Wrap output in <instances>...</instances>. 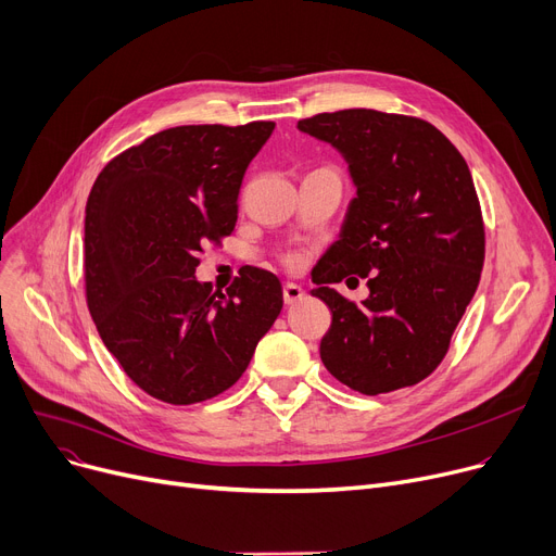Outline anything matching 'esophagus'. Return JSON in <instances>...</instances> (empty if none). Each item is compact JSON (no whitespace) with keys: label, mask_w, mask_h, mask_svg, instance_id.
<instances>
[{"label":"esophagus","mask_w":556,"mask_h":556,"mask_svg":"<svg viewBox=\"0 0 556 556\" xmlns=\"http://www.w3.org/2000/svg\"><path fill=\"white\" fill-rule=\"evenodd\" d=\"M303 296H305V292H303L301 285H296V282H285L282 285V299H285L287 305H294V303L303 301Z\"/></svg>","instance_id":"esophagus-1"}]
</instances>
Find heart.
<instances>
[{"mask_svg": "<svg viewBox=\"0 0 556 556\" xmlns=\"http://www.w3.org/2000/svg\"><path fill=\"white\" fill-rule=\"evenodd\" d=\"M282 262L287 264V267H296L299 255L296 253H287V255H282Z\"/></svg>", "mask_w": 556, "mask_h": 556, "instance_id": "heart-1", "label": "heart"}]
</instances>
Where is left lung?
Here are the masks:
<instances>
[{"label":"left lung","mask_w":556,"mask_h":556,"mask_svg":"<svg viewBox=\"0 0 556 556\" xmlns=\"http://www.w3.org/2000/svg\"><path fill=\"white\" fill-rule=\"evenodd\" d=\"M299 128L339 149L357 185L341 237L312 271V296L332 312L321 359L366 395L418 384L451 349L484 267L470 169L437 126L409 115L349 109ZM351 273L372 292L362 306L327 287Z\"/></svg>","instance_id":"1"}]
</instances>
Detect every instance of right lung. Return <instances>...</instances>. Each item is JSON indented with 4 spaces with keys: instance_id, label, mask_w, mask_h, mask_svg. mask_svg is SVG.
<instances>
[{
    "instance_id": "obj_1",
    "label": "right lung",
    "mask_w": 556,
    "mask_h": 556,
    "mask_svg": "<svg viewBox=\"0 0 556 556\" xmlns=\"http://www.w3.org/2000/svg\"><path fill=\"white\" fill-rule=\"evenodd\" d=\"M274 122L161 130L115 155L86 205V301L124 374L153 399L194 405L242 378L282 309L280 280L257 267L215 292L194 271L207 242L235 230L249 163Z\"/></svg>"
}]
</instances>
